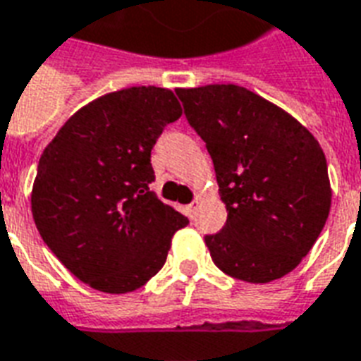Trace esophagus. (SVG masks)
<instances>
[{
    "mask_svg": "<svg viewBox=\"0 0 361 361\" xmlns=\"http://www.w3.org/2000/svg\"><path fill=\"white\" fill-rule=\"evenodd\" d=\"M197 208H199V201L191 202V204H188V207H185V214H188L189 218H193L195 212H197Z\"/></svg>",
    "mask_w": 361,
    "mask_h": 361,
    "instance_id": "esophagus-1",
    "label": "esophagus"
}]
</instances>
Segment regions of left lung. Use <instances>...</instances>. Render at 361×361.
Listing matches in <instances>:
<instances>
[{"label": "left lung", "instance_id": "left-lung-1", "mask_svg": "<svg viewBox=\"0 0 361 361\" xmlns=\"http://www.w3.org/2000/svg\"><path fill=\"white\" fill-rule=\"evenodd\" d=\"M201 135L228 221L207 235L218 268L248 283H269L302 262L327 221L329 173L322 145L295 116L243 85L178 87Z\"/></svg>", "mask_w": 361, "mask_h": 361}]
</instances>
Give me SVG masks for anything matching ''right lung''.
Instances as JSON below:
<instances>
[{"label": "right lung", "instance_id": "obj_1", "mask_svg": "<svg viewBox=\"0 0 361 361\" xmlns=\"http://www.w3.org/2000/svg\"><path fill=\"white\" fill-rule=\"evenodd\" d=\"M180 116L172 90L126 87L78 109L44 149L32 216L53 255L92 289L124 295L143 287L189 224L149 189L151 149Z\"/></svg>", "mask_w": 361, "mask_h": 361}]
</instances>
